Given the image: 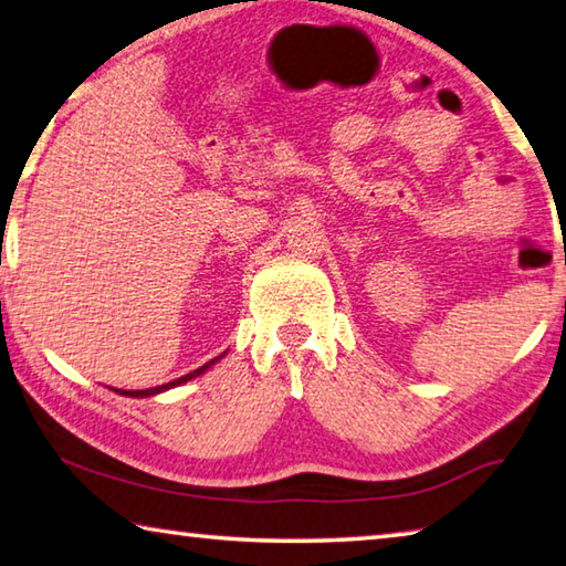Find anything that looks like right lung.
I'll use <instances>...</instances> for the list:
<instances>
[{"mask_svg":"<svg viewBox=\"0 0 566 566\" xmlns=\"http://www.w3.org/2000/svg\"><path fill=\"white\" fill-rule=\"evenodd\" d=\"M224 354H227V352H224ZM224 354H219L217 359L207 361L205 367H199V369H195V371H189V375H185V377H179V379H175V381H169V385L151 387V389H114V391H117V395H122V397H155V395H159V391L171 389V387H179V385H185V381H189V379H195V377H199V375H205V371H207L209 367H212V364H217L219 359H222Z\"/></svg>","mask_w":566,"mask_h":566,"instance_id":"add662e5","label":"right lung"}]
</instances>
